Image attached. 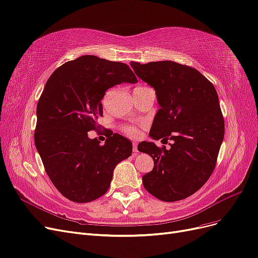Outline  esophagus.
Segmentation results:
<instances>
[{
	"label": "esophagus",
	"instance_id": "1",
	"mask_svg": "<svg viewBox=\"0 0 258 258\" xmlns=\"http://www.w3.org/2000/svg\"><path fill=\"white\" fill-rule=\"evenodd\" d=\"M133 152L134 153H138V149H137V144L136 143H133Z\"/></svg>",
	"mask_w": 258,
	"mask_h": 258
}]
</instances>
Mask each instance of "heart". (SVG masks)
<instances>
[{
  "label": "heart",
  "instance_id": "heart-1",
  "mask_svg": "<svg viewBox=\"0 0 258 258\" xmlns=\"http://www.w3.org/2000/svg\"><path fill=\"white\" fill-rule=\"evenodd\" d=\"M123 132L125 133V134L130 135V136H137L139 134L138 128L135 127V126H131V125L123 127Z\"/></svg>",
  "mask_w": 258,
  "mask_h": 258
}]
</instances>
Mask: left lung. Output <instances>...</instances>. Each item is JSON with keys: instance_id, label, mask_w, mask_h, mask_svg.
<instances>
[{"instance_id": "obj_1", "label": "left lung", "mask_w": 258, "mask_h": 258, "mask_svg": "<svg viewBox=\"0 0 258 258\" xmlns=\"http://www.w3.org/2000/svg\"><path fill=\"white\" fill-rule=\"evenodd\" d=\"M137 76L155 90L160 109L150 130L170 148L143 141L138 151L154 161L143 177L145 188L163 202L184 199L201 188L215 167L224 119L214 86L197 70L172 61L131 62Z\"/></svg>"}]
</instances>
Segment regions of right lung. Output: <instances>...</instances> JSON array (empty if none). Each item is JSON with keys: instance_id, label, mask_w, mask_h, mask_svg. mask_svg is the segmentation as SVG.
Segmentation results:
<instances>
[{"instance_id": "1", "label": "right lung", "mask_w": 258, "mask_h": 258, "mask_svg": "<svg viewBox=\"0 0 258 258\" xmlns=\"http://www.w3.org/2000/svg\"><path fill=\"white\" fill-rule=\"evenodd\" d=\"M137 81L128 65L95 55L64 63L47 80L36 108L34 141L48 177L70 201L103 196L115 166L131 156L133 146L125 137L113 134L101 146L88 132L99 128L106 91Z\"/></svg>"}]
</instances>
